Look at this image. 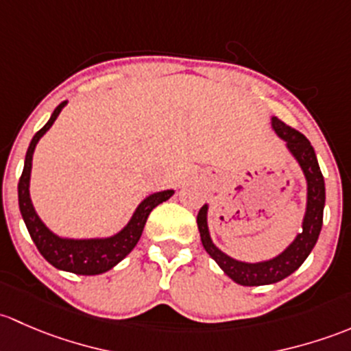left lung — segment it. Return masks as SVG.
Segmentation results:
<instances>
[{
  "label": "left lung",
  "mask_w": 351,
  "mask_h": 351,
  "mask_svg": "<svg viewBox=\"0 0 351 351\" xmlns=\"http://www.w3.org/2000/svg\"><path fill=\"white\" fill-rule=\"evenodd\" d=\"M272 128L284 140L292 157L301 165L306 182H308V202H306V215L302 219V231L298 233L294 241L285 248L282 254L270 260L256 263L240 262V260H234L223 254L213 243L208 230V204L202 206L197 213V228H199L202 247L209 256L221 267L223 272L240 285L276 284L291 276L308 258L311 250L316 245L317 237H319L321 226H323L324 197H326L324 196V179L313 145L302 133L287 126L277 117H272Z\"/></svg>",
  "instance_id": "1"
}]
</instances>
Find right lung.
I'll list each match as a JSON object with an SVG mask.
<instances>
[{"mask_svg": "<svg viewBox=\"0 0 351 351\" xmlns=\"http://www.w3.org/2000/svg\"><path fill=\"white\" fill-rule=\"evenodd\" d=\"M66 104L67 101L60 103L53 110L50 120L32 138L30 147H28L27 155H25L23 172H21L20 182H18V204H20V213L23 216V221L27 225L32 240H34L38 252L50 265L59 270L77 274V276H97V274L108 272L110 269H113L117 263H120L135 248L140 237H142L143 226H145L152 209L160 204V202L167 201L174 194V191H160V193H154L149 197H145L140 202L138 208L135 209L128 225L113 237L74 240V238H62L53 233V231H50L43 225L42 219L38 218L30 199L32 158H34V152L38 140L49 132V128L53 125V121L57 120V117H59Z\"/></svg>", "mask_w": 351, "mask_h": 351, "instance_id": "obj_1", "label": "right lung"}]
</instances>
